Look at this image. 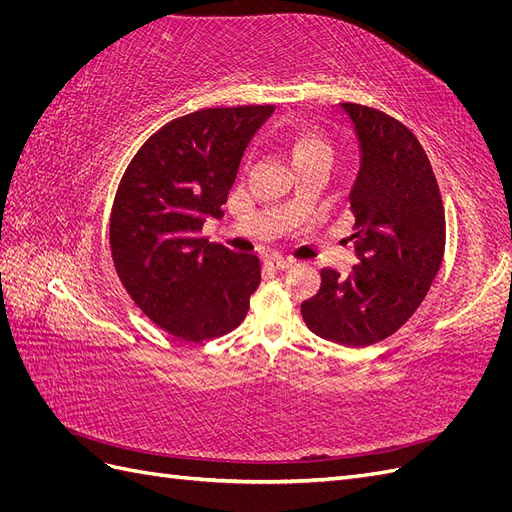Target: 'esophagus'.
<instances>
[{"instance_id": "1", "label": "esophagus", "mask_w": 512, "mask_h": 512, "mask_svg": "<svg viewBox=\"0 0 512 512\" xmlns=\"http://www.w3.org/2000/svg\"><path fill=\"white\" fill-rule=\"evenodd\" d=\"M267 265H269V269H273V271H286V269H290V267L294 265V260L282 258V256H269V258H267Z\"/></svg>"}]
</instances>
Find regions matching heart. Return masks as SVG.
Segmentation results:
<instances>
[{
	"label": "heart",
	"instance_id": "heart-1",
	"mask_svg": "<svg viewBox=\"0 0 512 512\" xmlns=\"http://www.w3.org/2000/svg\"><path fill=\"white\" fill-rule=\"evenodd\" d=\"M329 156V149L324 145L318 136L314 134H301L294 138L292 143V158L294 160H301V158H312V156Z\"/></svg>",
	"mask_w": 512,
	"mask_h": 512
}]
</instances>
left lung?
Returning a JSON list of instances; mask_svg holds the SVG:
<instances>
[{"mask_svg": "<svg viewBox=\"0 0 512 512\" xmlns=\"http://www.w3.org/2000/svg\"><path fill=\"white\" fill-rule=\"evenodd\" d=\"M337 113L359 153L348 192L359 265L348 277L322 269L301 314L318 337L363 348L393 335L423 303L444 256V207L427 153L404 123L352 102Z\"/></svg>", "mask_w": 512, "mask_h": 512, "instance_id": "obj_1", "label": "left lung"}]
</instances>
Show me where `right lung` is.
I'll use <instances>...</instances> for the list:
<instances>
[{"label": "right lung", "mask_w": 512, "mask_h": 512, "mask_svg": "<svg viewBox=\"0 0 512 512\" xmlns=\"http://www.w3.org/2000/svg\"><path fill=\"white\" fill-rule=\"evenodd\" d=\"M275 106L205 108L173 119L132 158L111 213L121 284L143 314L183 342L237 329L260 260L203 237L237 179L247 145Z\"/></svg>", "instance_id": "right-lung-1"}]
</instances>
